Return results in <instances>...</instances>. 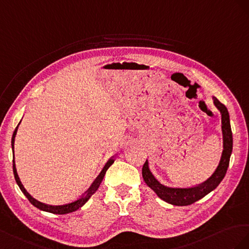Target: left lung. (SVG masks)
<instances>
[{
	"label": "left lung",
	"instance_id": "obj_1",
	"mask_svg": "<svg viewBox=\"0 0 249 249\" xmlns=\"http://www.w3.org/2000/svg\"><path fill=\"white\" fill-rule=\"evenodd\" d=\"M213 101L218 110L221 113V128L223 137V151L219 165L215 172L201 184L191 188H173L165 186L164 183L160 182L155 178L154 175L149 169L148 160L142 169V175L147 186L152 189L156 195L164 201L173 205H190L198 201L205 195H208L213 190H215L219 183L222 181L226 174L227 168L230 165V159L232 151V132L230 122V113L225 105L220 102L217 98L213 97Z\"/></svg>",
	"mask_w": 249,
	"mask_h": 249
}]
</instances>
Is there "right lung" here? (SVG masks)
Masks as SVG:
<instances>
[{
    "label": "right lung",
    "instance_id": "obj_1",
    "mask_svg": "<svg viewBox=\"0 0 249 249\" xmlns=\"http://www.w3.org/2000/svg\"><path fill=\"white\" fill-rule=\"evenodd\" d=\"M20 121H22V120H20ZM19 123H18V125H19ZM18 125L17 126L16 130H14V132L12 134L11 146H12V153H13V174H14V178H16V181L18 183V186L19 187L20 191L23 192L24 195L28 198V200H29L34 205L35 208H37V209H39L41 211L52 213V214H58V215L69 214V213H72V212L77 211L78 209H80L82 205H84L85 203H87V201L89 199L90 196L93 195L95 192L98 190L99 186H100V183L103 180V177H104L106 171H107V169L113 164V161H115V159L111 158V159L108 160V161L105 164V166L102 169V171L100 172V174L97 176V178L95 179V181L91 183V186L89 187V189L87 192H85V193L81 197L78 198V199L73 200V201H71V202H68V203H65V204H61V205H51V204L42 203V202L35 199V198H33L29 193H28V192L26 191V189L24 188L22 181H20L19 177L18 175V172H17L16 161H14V139H16V136H17V131H18Z\"/></svg>",
    "mask_w": 249,
    "mask_h": 249
}]
</instances>
